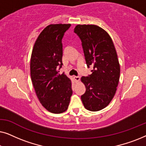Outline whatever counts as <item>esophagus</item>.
Returning <instances> with one entry per match:
<instances>
[{"mask_svg":"<svg viewBox=\"0 0 146 146\" xmlns=\"http://www.w3.org/2000/svg\"><path fill=\"white\" fill-rule=\"evenodd\" d=\"M74 78L75 81L76 82H78L80 81V77L79 76H74Z\"/></svg>","mask_w":146,"mask_h":146,"instance_id":"esophagus-1","label":"esophagus"}]
</instances>
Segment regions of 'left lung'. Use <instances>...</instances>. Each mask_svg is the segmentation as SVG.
Segmentation results:
<instances>
[{
  "mask_svg": "<svg viewBox=\"0 0 146 146\" xmlns=\"http://www.w3.org/2000/svg\"><path fill=\"white\" fill-rule=\"evenodd\" d=\"M74 33L82 41L88 67H93L92 74L81 78L86 89L82 101L88 110L100 111L110 103L119 83L116 50L109 34L98 26L78 25Z\"/></svg>",
  "mask_w": 146,
  "mask_h": 146,
  "instance_id": "1",
  "label": "left lung"
}]
</instances>
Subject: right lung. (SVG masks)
I'll return each mask as SVG.
<instances>
[{
    "label": "right lung",
    "mask_w": 146,
    "mask_h": 146,
    "mask_svg": "<svg viewBox=\"0 0 146 146\" xmlns=\"http://www.w3.org/2000/svg\"><path fill=\"white\" fill-rule=\"evenodd\" d=\"M70 26H47L38 36L31 54V76L35 92L42 106L53 113L64 112L72 94L71 80L57 70L62 65V39Z\"/></svg>",
    "instance_id": "1"
}]
</instances>
